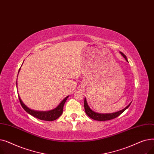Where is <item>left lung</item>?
Segmentation results:
<instances>
[{"label": "left lung", "mask_w": 154, "mask_h": 154, "mask_svg": "<svg viewBox=\"0 0 154 154\" xmlns=\"http://www.w3.org/2000/svg\"><path fill=\"white\" fill-rule=\"evenodd\" d=\"M120 53L125 58L126 61L128 62L126 55H124L122 52H120ZM131 103L132 102H131L130 103H129L126 107H125L122 110H119L118 112H114V113H110V114H100V113H97V112H95L93 111L89 107V106H88V103L87 102L86 99L85 98V100H84V108H85V111L86 114L88 117H89L90 118H91V119H92L94 120H98V121H105V120H109L115 119L117 117H118L119 116H120L127 108H128V107L130 106V105L131 104Z\"/></svg>", "instance_id": "obj_1"}]
</instances>
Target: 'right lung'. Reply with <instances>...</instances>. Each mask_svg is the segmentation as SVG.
<instances>
[{"label": "right lung", "instance_id": "obj_1", "mask_svg": "<svg viewBox=\"0 0 154 154\" xmlns=\"http://www.w3.org/2000/svg\"><path fill=\"white\" fill-rule=\"evenodd\" d=\"M20 70V68L19 69V72ZM19 74V73H18ZM18 77V76H17ZM16 85L17 87V82H16ZM19 95V99L20 102L21 106L22 107V108L25 110L28 114H29L30 115L34 116L40 120H46V121H53L56 120L57 119H58L62 114L63 112V107L64 106V103L66 102V101L67 100V98L69 97V95L67 96L66 98H65L60 103L59 106L57 107L56 108L51 110H48V111H36V110H32L30 109H29V107H27L25 104L23 103V102H22V100H21Z\"/></svg>", "mask_w": 154, "mask_h": 154}]
</instances>
